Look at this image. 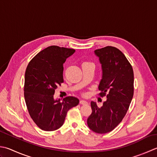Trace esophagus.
<instances>
[{"mask_svg":"<svg viewBox=\"0 0 157 157\" xmlns=\"http://www.w3.org/2000/svg\"><path fill=\"white\" fill-rule=\"evenodd\" d=\"M79 103L82 104V105H86V104H88V102L86 101H84V100H80L79 101Z\"/></svg>","mask_w":157,"mask_h":157,"instance_id":"34e87169","label":"esophagus"}]
</instances>
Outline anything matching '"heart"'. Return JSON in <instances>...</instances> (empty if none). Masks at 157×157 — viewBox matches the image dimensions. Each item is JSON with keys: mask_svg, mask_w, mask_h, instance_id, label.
I'll use <instances>...</instances> for the list:
<instances>
[{"mask_svg": "<svg viewBox=\"0 0 157 157\" xmlns=\"http://www.w3.org/2000/svg\"><path fill=\"white\" fill-rule=\"evenodd\" d=\"M85 64H93V63L90 62H87V61H86V62H84L82 63V65H85Z\"/></svg>", "mask_w": 157, "mask_h": 157, "instance_id": "obj_1", "label": "heart"}]
</instances>
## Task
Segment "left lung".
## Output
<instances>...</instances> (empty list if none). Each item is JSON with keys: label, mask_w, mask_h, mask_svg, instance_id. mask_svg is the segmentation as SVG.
<instances>
[{"label": "left lung", "mask_w": 157, "mask_h": 157, "mask_svg": "<svg viewBox=\"0 0 157 157\" xmlns=\"http://www.w3.org/2000/svg\"><path fill=\"white\" fill-rule=\"evenodd\" d=\"M94 54L102 69L99 95L106 96L107 100L101 107L91 101L92 113L87 124L93 131L103 134L114 129L127 113L133 97L134 75L131 64L118 48L107 46Z\"/></svg>", "instance_id": "8db88e82"}]
</instances>
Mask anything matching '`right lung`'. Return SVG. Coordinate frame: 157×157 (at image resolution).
Segmentation results:
<instances>
[{
	"label": "right lung",
	"instance_id": "1",
	"mask_svg": "<svg viewBox=\"0 0 157 157\" xmlns=\"http://www.w3.org/2000/svg\"><path fill=\"white\" fill-rule=\"evenodd\" d=\"M75 52L73 49L49 46L38 53L26 67L24 99L30 117L45 131L63 126L67 112L78 105L79 99L67 97L54 99L55 90L63 80V64Z\"/></svg>",
	"mask_w": 157,
	"mask_h": 157
}]
</instances>
